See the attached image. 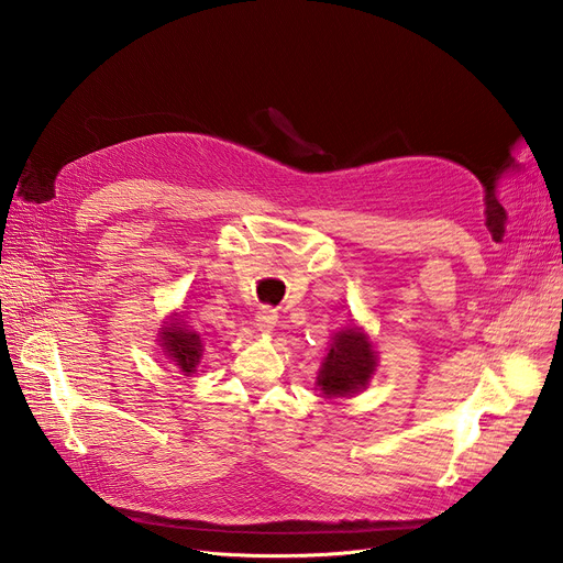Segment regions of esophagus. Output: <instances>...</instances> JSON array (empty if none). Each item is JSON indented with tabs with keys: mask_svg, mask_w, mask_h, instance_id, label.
I'll use <instances>...</instances> for the list:
<instances>
[{
	"mask_svg": "<svg viewBox=\"0 0 563 563\" xmlns=\"http://www.w3.org/2000/svg\"><path fill=\"white\" fill-rule=\"evenodd\" d=\"M276 321H278V312L272 306H262L255 314V323H257V329L262 333H272L274 327H276Z\"/></svg>",
	"mask_w": 563,
	"mask_h": 563,
	"instance_id": "esophagus-1",
	"label": "esophagus"
}]
</instances>
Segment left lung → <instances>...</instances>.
Listing matches in <instances>:
<instances>
[{
	"instance_id": "8db88e82",
	"label": "left lung",
	"mask_w": 563,
	"mask_h": 563,
	"mask_svg": "<svg viewBox=\"0 0 563 563\" xmlns=\"http://www.w3.org/2000/svg\"><path fill=\"white\" fill-rule=\"evenodd\" d=\"M376 367L372 344L365 335L346 329L333 338L327 361L319 369V388L327 397L358 393Z\"/></svg>"
}]
</instances>
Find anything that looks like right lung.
Instances as JSON below:
<instances>
[{
  "mask_svg": "<svg viewBox=\"0 0 563 563\" xmlns=\"http://www.w3.org/2000/svg\"><path fill=\"white\" fill-rule=\"evenodd\" d=\"M162 344L170 361L180 367L183 372L191 374L200 361V335L185 329V323H170V327L162 335Z\"/></svg>",
  "mask_w": 563,
  "mask_h": 563,
  "instance_id": "1",
  "label": "right lung"
}]
</instances>
